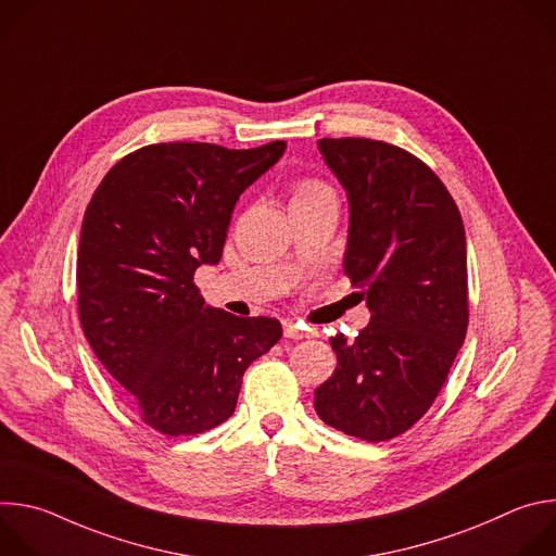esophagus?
<instances>
[{
    "label": "esophagus",
    "mask_w": 556,
    "mask_h": 556,
    "mask_svg": "<svg viewBox=\"0 0 556 556\" xmlns=\"http://www.w3.org/2000/svg\"><path fill=\"white\" fill-rule=\"evenodd\" d=\"M283 337H286V339H307L309 332L303 330V328H299L292 319H286V321H283Z\"/></svg>",
    "instance_id": "1"
}]
</instances>
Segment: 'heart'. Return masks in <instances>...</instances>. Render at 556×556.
Instances as JSON below:
<instances>
[{"label":"heart","instance_id":"obj_1","mask_svg":"<svg viewBox=\"0 0 556 556\" xmlns=\"http://www.w3.org/2000/svg\"><path fill=\"white\" fill-rule=\"evenodd\" d=\"M319 191H326V187L319 185V182H312V180H301V182H296L294 189H292V202H294V200L309 198V195L319 193Z\"/></svg>","mask_w":556,"mask_h":556}]
</instances>
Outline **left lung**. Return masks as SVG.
<instances>
[{
    "label": "left lung",
    "instance_id": "obj_1",
    "mask_svg": "<svg viewBox=\"0 0 556 556\" xmlns=\"http://www.w3.org/2000/svg\"><path fill=\"white\" fill-rule=\"evenodd\" d=\"M319 151L348 193L343 270L363 288L371 321L354 341H330L339 365L316 387L314 409L348 435L382 442L427 414L464 343V224L409 151L369 138H321Z\"/></svg>",
    "mask_w": 556,
    "mask_h": 556
}]
</instances>
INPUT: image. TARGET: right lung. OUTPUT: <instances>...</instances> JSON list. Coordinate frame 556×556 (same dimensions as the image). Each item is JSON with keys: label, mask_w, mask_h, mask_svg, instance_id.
I'll use <instances>...</instances> for the list:
<instances>
[{"label": "right lung", "mask_w": 556, "mask_h": 556, "mask_svg": "<svg viewBox=\"0 0 556 556\" xmlns=\"http://www.w3.org/2000/svg\"><path fill=\"white\" fill-rule=\"evenodd\" d=\"M283 151V140L149 144L116 163L88 204L78 319L140 418L165 435L228 420L247 367L281 339L277 319L206 305L193 275L219 262L237 200Z\"/></svg>", "instance_id": "1"}]
</instances>
